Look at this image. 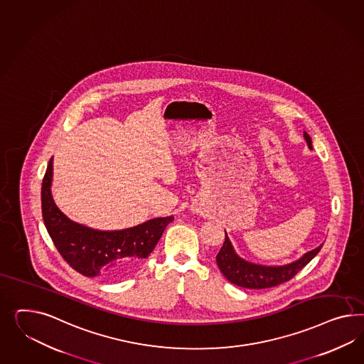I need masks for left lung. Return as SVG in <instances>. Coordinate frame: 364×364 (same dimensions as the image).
Instances as JSON below:
<instances>
[{"mask_svg": "<svg viewBox=\"0 0 364 364\" xmlns=\"http://www.w3.org/2000/svg\"><path fill=\"white\" fill-rule=\"evenodd\" d=\"M304 139L309 147L312 149L310 135L304 133ZM322 246L323 245H321L319 247L306 252L301 259L284 266H262L238 257L225 231V242L217 255V264L219 270L226 277V279L232 284L245 289H269L290 281L291 278H294L298 274V271H301L307 263H310V260L321 251Z\"/></svg>", "mask_w": 364, "mask_h": 364, "instance_id": "8db88e82", "label": "left lung"}]
</instances>
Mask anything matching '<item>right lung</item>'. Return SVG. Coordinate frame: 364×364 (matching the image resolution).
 Segmentation results:
<instances>
[{"instance_id":"add662e5","label":"right lung","mask_w":364,"mask_h":364,"mask_svg":"<svg viewBox=\"0 0 364 364\" xmlns=\"http://www.w3.org/2000/svg\"><path fill=\"white\" fill-rule=\"evenodd\" d=\"M53 158L42 179V218L54 246L70 267L85 277L115 281L127 277L149 257L174 217L154 218L130 229L100 231L75 223L52 198Z\"/></svg>"}]
</instances>
